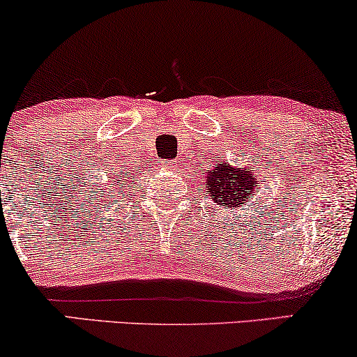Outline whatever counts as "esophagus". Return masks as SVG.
<instances>
[{"label":"esophagus","instance_id":"34e87169","mask_svg":"<svg viewBox=\"0 0 357 357\" xmlns=\"http://www.w3.org/2000/svg\"><path fill=\"white\" fill-rule=\"evenodd\" d=\"M162 164H164L167 169L175 167V162H172V160H164V162H162Z\"/></svg>","mask_w":357,"mask_h":357}]
</instances>
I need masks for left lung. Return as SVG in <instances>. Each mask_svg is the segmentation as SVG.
Returning <instances> with one entry per match:
<instances>
[{
  "label": "left lung",
  "instance_id": "8db88e82",
  "mask_svg": "<svg viewBox=\"0 0 357 357\" xmlns=\"http://www.w3.org/2000/svg\"><path fill=\"white\" fill-rule=\"evenodd\" d=\"M205 187L216 205H221L225 210H236L251 203L256 195L257 178L251 165L241 169L220 162L205 175Z\"/></svg>",
  "mask_w": 357,
  "mask_h": 357
}]
</instances>
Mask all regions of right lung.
<instances>
[{
  "mask_svg": "<svg viewBox=\"0 0 357 357\" xmlns=\"http://www.w3.org/2000/svg\"><path fill=\"white\" fill-rule=\"evenodd\" d=\"M113 182H116V185H119V183H121V180H113ZM124 185H126V183H124ZM114 192H119V187L114 188Z\"/></svg>",
  "mask_w": 357,
  "mask_h": 357,
  "instance_id": "right-lung-1",
  "label": "right lung"
}]
</instances>
